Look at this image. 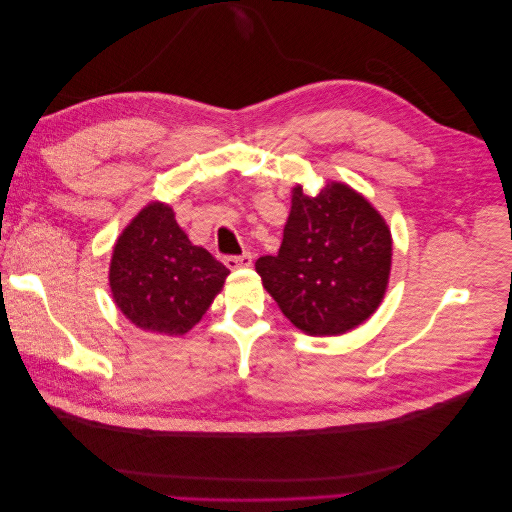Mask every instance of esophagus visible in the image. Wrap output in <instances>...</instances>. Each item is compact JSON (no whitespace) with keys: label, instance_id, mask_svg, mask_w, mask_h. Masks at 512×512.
<instances>
[{"label":"esophagus","instance_id":"obj_1","mask_svg":"<svg viewBox=\"0 0 512 512\" xmlns=\"http://www.w3.org/2000/svg\"><path fill=\"white\" fill-rule=\"evenodd\" d=\"M224 262L228 269H247V267H252L254 256H252V252H243L241 256H226Z\"/></svg>","mask_w":512,"mask_h":512}]
</instances>
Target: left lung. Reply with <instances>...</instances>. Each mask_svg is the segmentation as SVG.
Here are the masks:
<instances>
[{
  "mask_svg": "<svg viewBox=\"0 0 512 512\" xmlns=\"http://www.w3.org/2000/svg\"><path fill=\"white\" fill-rule=\"evenodd\" d=\"M393 239L382 215L350 185L329 181L316 196L292 188L277 256L256 271L282 314L307 335H342L384 299Z\"/></svg>",
  "mask_w": 512,
  "mask_h": 512,
  "instance_id": "8db88e82",
  "label": "left lung"
}]
</instances>
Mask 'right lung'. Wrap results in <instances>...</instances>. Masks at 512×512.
<instances>
[{"label": "right lung", "instance_id": "1", "mask_svg": "<svg viewBox=\"0 0 512 512\" xmlns=\"http://www.w3.org/2000/svg\"><path fill=\"white\" fill-rule=\"evenodd\" d=\"M228 273L188 239L173 209L149 203L119 235L108 284L121 314L138 329L183 335L205 316Z\"/></svg>", "mask_w": 512, "mask_h": 512}]
</instances>
